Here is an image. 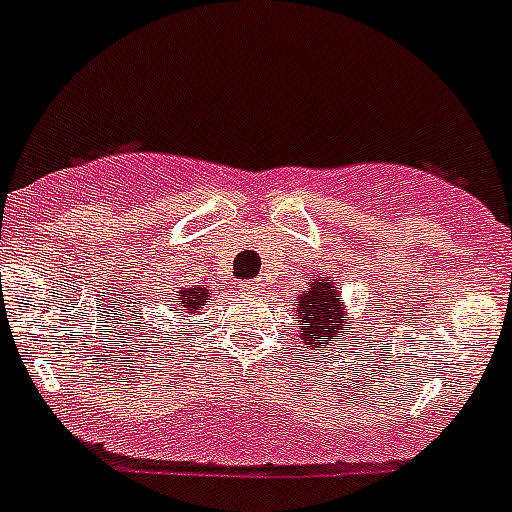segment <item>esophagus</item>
<instances>
[{
    "label": "esophagus",
    "instance_id": "34e87169",
    "mask_svg": "<svg viewBox=\"0 0 512 512\" xmlns=\"http://www.w3.org/2000/svg\"><path fill=\"white\" fill-rule=\"evenodd\" d=\"M239 291H242V294H260V291H263V283L260 281H242L239 283Z\"/></svg>",
    "mask_w": 512,
    "mask_h": 512
}]
</instances>
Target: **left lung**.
<instances>
[{
  "mask_svg": "<svg viewBox=\"0 0 512 512\" xmlns=\"http://www.w3.org/2000/svg\"><path fill=\"white\" fill-rule=\"evenodd\" d=\"M294 312L299 338L307 349L328 351L336 346V341L346 343V338L356 341L349 309L338 294L333 278L322 276V273L312 278L307 291L294 296Z\"/></svg>",
  "mask_w": 512,
  "mask_h": 512,
  "instance_id": "obj_1",
  "label": "left lung"
}]
</instances>
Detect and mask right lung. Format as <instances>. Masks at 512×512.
Masks as SVG:
<instances>
[{
  "instance_id": "1",
  "label": "right lung",
  "mask_w": 512,
  "mask_h": 512,
  "mask_svg": "<svg viewBox=\"0 0 512 512\" xmlns=\"http://www.w3.org/2000/svg\"><path fill=\"white\" fill-rule=\"evenodd\" d=\"M208 296H210V289H205V286H176V289H171V294L163 299V304H166L169 312H179L176 320H187V317H195L197 312L205 307ZM153 336H156V333H148V341ZM161 336H163L161 343L169 341V333H161Z\"/></svg>"
}]
</instances>
